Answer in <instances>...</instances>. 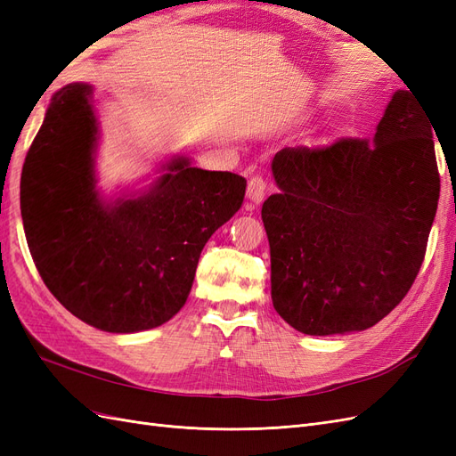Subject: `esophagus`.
Returning <instances> with one entry per match:
<instances>
[{"instance_id":"34e87169","label":"esophagus","mask_w":456,"mask_h":456,"mask_svg":"<svg viewBox=\"0 0 456 456\" xmlns=\"http://www.w3.org/2000/svg\"><path fill=\"white\" fill-rule=\"evenodd\" d=\"M265 196H266L265 178L258 176V175L251 176L249 178V184H247V198L251 200V203L258 205V203H262V200H265Z\"/></svg>"}]
</instances>
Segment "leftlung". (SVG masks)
Here are the masks:
<instances>
[{"instance_id": "8db88e82", "label": "left lung", "mask_w": 456, "mask_h": 456, "mask_svg": "<svg viewBox=\"0 0 456 456\" xmlns=\"http://www.w3.org/2000/svg\"><path fill=\"white\" fill-rule=\"evenodd\" d=\"M432 128L415 94L395 91L370 141L273 156L280 191L262 205L272 302L300 333L369 329L409 293L439 200Z\"/></svg>"}]
</instances>
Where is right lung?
Segmentation results:
<instances>
[{
  "label": "right lung",
  "instance_id": "right-lung-1",
  "mask_svg": "<svg viewBox=\"0 0 456 456\" xmlns=\"http://www.w3.org/2000/svg\"><path fill=\"white\" fill-rule=\"evenodd\" d=\"M96 141L93 87L54 93L22 167L26 241L53 297L81 322L154 329L184 306L203 247L241 207L247 181L176 156L144 194L104 201Z\"/></svg>",
  "mask_w": 456,
  "mask_h": 456
}]
</instances>
